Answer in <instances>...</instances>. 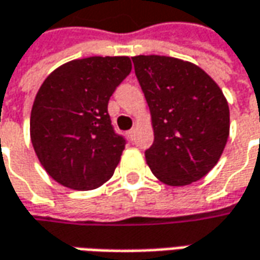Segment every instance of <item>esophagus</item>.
<instances>
[{
    "instance_id": "34e87169",
    "label": "esophagus",
    "mask_w": 260,
    "mask_h": 260,
    "mask_svg": "<svg viewBox=\"0 0 260 260\" xmlns=\"http://www.w3.org/2000/svg\"><path fill=\"white\" fill-rule=\"evenodd\" d=\"M135 134H137V129H135V128H132V129H129L126 132V135H128V138L129 139L135 138Z\"/></svg>"
}]
</instances>
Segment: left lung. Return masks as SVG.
Masks as SVG:
<instances>
[{
	"label": "left lung",
	"mask_w": 260,
	"mask_h": 260,
	"mask_svg": "<svg viewBox=\"0 0 260 260\" xmlns=\"http://www.w3.org/2000/svg\"><path fill=\"white\" fill-rule=\"evenodd\" d=\"M132 61L154 128V142L145 151L148 167L173 187L200 180L217 164L229 138L221 89L190 61L155 54Z\"/></svg>",
	"instance_id": "obj_1"
}]
</instances>
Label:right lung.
Listing matches in <instances>:
<instances>
[{"label":"right lung","instance_id":"right-lung-1","mask_svg":"<svg viewBox=\"0 0 260 260\" xmlns=\"http://www.w3.org/2000/svg\"><path fill=\"white\" fill-rule=\"evenodd\" d=\"M126 56L72 60L51 72L32 103L30 137L43 168L72 190H94L113 175L126 141L108 102L131 73Z\"/></svg>","mask_w":260,"mask_h":260}]
</instances>
